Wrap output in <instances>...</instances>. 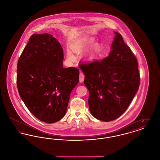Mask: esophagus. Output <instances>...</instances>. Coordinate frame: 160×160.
<instances>
[{"mask_svg":"<svg viewBox=\"0 0 160 160\" xmlns=\"http://www.w3.org/2000/svg\"><path fill=\"white\" fill-rule=\"evenodd\" d=\"M84 79V75L82 72H80V75H79V81H80V83L83 82Z\"/></svg>","mask_w":160,"mask_h":160,"instance_id":"1","label":"esophagus"}]
</instances>
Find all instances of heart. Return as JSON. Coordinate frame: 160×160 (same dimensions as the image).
Masks as SVG:
<instances>
[{"instance_id": "b5f03b06", "label": "heart", "mask_w": 160, "mask_h": 160, "mask_svg": "<svg viewBox=\"0 0 160 160\" xmlns=\"http://www.w3.org/2000/svg\"><path fill=\"white\" fill-rule=\"evenodd\" d=\"M94 39L92 38H82L76 39L74 41L71 45V48L72 51L76 54H79L83 52L86 49H88L89 47L93 44ZM99 48L98 44H95L92 47L90 50L86 54V56L88 57H91L95 52L97 51V50ZM67 56L69 59H73V56L69 52H67Z\"/></svg>"}]
</instances>
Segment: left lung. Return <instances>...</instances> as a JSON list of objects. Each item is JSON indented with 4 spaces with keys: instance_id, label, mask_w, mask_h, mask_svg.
<instances>
[{
    "instance_id": "8db88e82",
    "label": "left lung",
    "mask_w": 160,
    "mask_h": 160,
    "mask_svg": "<svg viewBox=\"0 0 160 160\" xmlns=\"http://www.w3.org/2000/svg\"><path fill=\"white\" fill-rule=\"evenodd\" d=\"M114 33L108 56L101 61L79 65L89 92L90 112L105 122L113 121L126 111L140 81L137 59L122 35Z\"/></svg>"
}]
</instances>
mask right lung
<instances>
[{
    "instance_id": "add662e5",
    "label": "right lung",
    "mask_w": 160,
    "mask_h": 160,
    "mask_svg": "<svg viewBox=\"0 0 160 160\" xmlns=\"http://www.w3.org/2000/svg\"><path fill=\"white\" fill-rule=\"evenodd\" d=\"M63 49L48 33L33 34L17 64V85L24 104L39 121L52 123L66 114L78 69L63 67Z\"/></svg>"
}]
</instances>
